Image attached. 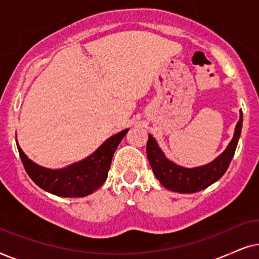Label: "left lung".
Instances as JSON below:
<instances>
[{"label":"left lung","mask_w":259,"mask_h":259,"mask_svg":"<svg viewBox=\"0 0 259 259\" xmlns=\"http://www.w3.org/2000/svg\"><path fill=\"white\" fill-rule=\"evenodd\" d=\"M243 125V112L234 129L233 139L223 154H220L211 163L196 168H185L175 164L165 157L163 151L153 136L148 135L147 155L155 177L167 189L179 193H195L207 188L225 174L236 151L238 140Z\"/></svg>","instance_id":"left-lung-1"}]
</instances>
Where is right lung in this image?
<instances>
[{"label":"right lung","instance_id":"right-lung-1","mask_svg":"<svg viewBox=\"0 0 259 259\" xmlns=\"http://www.w3.org/2000/svg\"><path fill=\"white\" fill-rule=\"evenodd\" d=\"M127 130L110 137L88 158L63 169H48L34 163L16 144L27 174L40 188L63 198H81L94 193L104 184L113 153Z\"/></svg>","mask_w":259,"mask_h":259}]
</instances>
